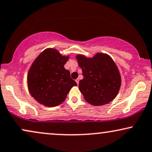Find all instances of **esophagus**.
<instances>
[{
  "mask_svg": "<svg viewBox=\"0 0 152 152\" xmlns=\"http://www.w3.org/2000/svg\"><path fill=\"white\" fill-rule=\"evenodd\" d=\"M75 82H77V85L79 84V79H77V80H75Z\"/></svg>",
  "mask_w": 152,
  "mask_h": 152,
  "instance_id": "34e87169",
  "label": "esophagus"
}]
</instances>
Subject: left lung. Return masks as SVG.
I'll return each instance as SVG.
<instances>
[{"label":"left lung","mask_w":152,"mask_h":152,"mask_svg":"<svg viewBox=\"0 0 152 152\" xmlns=\"http://www.w3.org/2000/svg\"><path fill=\"white\" fill-rule=\"evenodd\" d=\"M84 78L79 88L84 99L93 105L100 106L115 99L121 86V76L111 57L98 53L91 58L76 56Z\"/></svg>","instance_id":"left-lung-1"}]
</instances>
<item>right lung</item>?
Listing matches in <instances>:
<instances>
[{
    "mask_svg": "<svg viewBox=\"0 0 152 152\" xmlns=\"http://www.w3.org/2000/svg\"><path fill=\"white\" fill-rule=\"evenodd\" d=\"M68 56H63L54 49L41 53L28 73L29 91L34 99L47 107H54L66 100L67 94L77 84L64 68Z\"/></svg>",
    "mask_w": 152,
    "mask_h": 152,
    "instance_id": "right-lung-1",
    "label": "right lung"
}]
</instances>
